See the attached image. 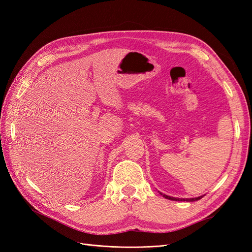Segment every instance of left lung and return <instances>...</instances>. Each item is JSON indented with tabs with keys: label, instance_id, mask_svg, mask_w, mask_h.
I'll return each instance as SVG.
<instances>
[{
	"label": "left lung",
	"instance_id": "8db88e82",
	"mask_svg": "<svg viewBox=\"0 0 252 252\" xmlns=\"http://www.w3.org/2000/svg\"><path fill=\"white\" fill-rule=\"evenodd\" d=\"M159 194L161 195H163L164 197H166V199H168V200H172V201H183V202H193V201H197V200H201L202 197L205 195V194H203V195H199V196H192V197H179V196H172V195H169V194H167V193H164V192H162V191H158Z\"/></svg>",
	"mask_w": 252,
	"mask_h": 252
}]
</instances>
